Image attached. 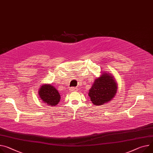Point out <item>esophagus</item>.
I'll return each mask as SVG.
<instances>
[{
    "instance_id": "1",
    "label": "esophagus",
    "mask_w": 153,
    "mask_h": 153,
    "mask_svg": "<svg viewBox=\"0 0 153 153\" xmlns=\"http://www.w3.org/2000/svg\"><path fill=\"white\" fill-rule=\"evenodd\" d=\"M76 90V88H74V87H72V88H70V92H72V91H75Z\"/></svg>"
}]
</instances>
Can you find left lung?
<instances>
[{"label": "left lung", "instance_id": "1", "mask_svg": "<svg viewBox=\"0 0 153 153\" xmlns=\"http://www.w3.org/2000/svg\"><path fill=\"white\" fill-rule=\"evenodd\" d=\"M117 87L114 78L111 74L103 73L95 79L88 95L94 105H102L114 98Z\"/></svg>", "mask_w": 153, "mask_h": 153}]
</instances>
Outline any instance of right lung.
<instances>
[{
    "label": "right lung",
    "instance_id": "right-lung-1",
    "mask_svg": "<svg viewBox=\"0 0 153 153\" xmlns=\"http://www.w3.org/2000/svg\"><path fill=\"white\" fill-rule=\"evenodd\" d=\"M39 94L43 102L49 106H55L61 99V96L58 91L50 84L42 85L39 91Z\"/></svg>",
    "mask_w": 153,
    "mask_h": 153
}]
</instances>
